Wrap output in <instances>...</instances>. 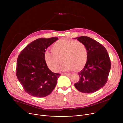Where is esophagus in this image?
Instances as JSON below:
<instances>
[{"instance_id":"esophagus-1","label":"esophagus","mask_w":123,"mask_h":123,"mask_svg":"<svg viewBox=\"0 0 123 123\" xmlns=\"http://www.w3.org/2000/svg\"><path fill=\"white\" fill-rule=\"evenodd\" d=\"M62 75H70L71 74L69 73H62Z\"/></svg>"}]
</instances>
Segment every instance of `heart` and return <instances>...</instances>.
Wrapping results in <instances>:
<instances>
[{"label": "heart", "instance_id": "heart-1", "mask_svg": "<svg viewBox=\"0 0 123 123\" xmlns=\"http://www.w3.org/2000/svg\"><path fill=\"white\" fill-rule=\"evenodd\" d=\"M87 50L82 42L63 38L55 42L52 46V50H47L44 57L50 69L57 71L63 61V70L80 69L86 65L87 60Z\"/></svg>", "mask_w": 123, "mask_h": 123}]
</instances>
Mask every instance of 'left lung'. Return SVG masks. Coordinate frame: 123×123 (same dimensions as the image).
<instances>
[{
  "label": "left lung",
  "mask_w": 123,
  "mask_h": 123,
  "mask_svg": "<svg viewBox=\"0 0 123 123\" xmlns=\"http://www.w3.org/2000/svg\"><path fill=\"white\" fill-rule=\"evenodd\" d=\"M75 38L85 45L88 56L84 68L78 74L79 80L74 86L81 92L93 93L107 82L111 68V60L106 48L96 40L85 36Z\"/></svg>",
  "instance_id": "1"
}]
</instances>
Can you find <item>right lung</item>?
<instances>
[{"label": "right lung", "instance_id": "1", "mask_svg": "<svg viewBox=\"0 0 123 123\" xmlns=\"http://www.w3.org/2000/svg\"><path fill=\"white\" fill-rule=\"evenodd\" d=\"M58 38H38L28 44L17 59L16 74L24 91L32 96L44 97L50 94L60 74L48 68L44 55L47 48Z\"/></svg>", "mask_w": 123, "mask_h": 123}]
</instances>
